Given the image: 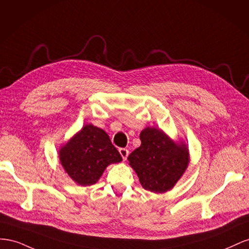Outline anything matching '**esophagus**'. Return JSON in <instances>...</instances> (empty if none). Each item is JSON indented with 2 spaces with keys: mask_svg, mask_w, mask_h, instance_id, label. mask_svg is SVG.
Segmentation results:
<instances>
[{
  "mask_svg": "<svg viewBox=\"0 0 249 249\" xmlns=\"http://www.w3.org/2000/svg\"><path fill=\"white\" fill-rule=\"evenodd\" d=\"M119 152H120L121 156H122V159L124 160H127V156H128V154H129V151L127 150V149H125V148H120L119 149Z\"/></svg>",
  "mask_w": 249,
  "mask_h": 249,
  "instance_id": "esophagus-1",
  "label": "esophagus"
}]
</instances>
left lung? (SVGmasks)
Wrapping results in <instances>:
<instances>
[{"mask_svg": "<svg viewBox=\"0 0 249 249\" xmlns=\"http://www.w3.org/2000/svg\"><path fill=\"white\" fill-rule=\"evenodd\" d=\"M142 144L129 156V165L145 190L165 193L179 180L189 165V149L175 143L167 134L147 127L140 134Z\"/></svg>", "mask_w": 249, "mask_h": 249, "instance_id": "1", "label": "left lung"}]
</instances>
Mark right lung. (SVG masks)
Returning <instances> with one entry per match:
<instances>
[{
  "mask_svg": "<svg viewBox=\"0 0 249 249\" xmlns=\"http://www.w3.org/2000/svg\"><path fill=\"white\" fill-rule=\"evenodd\" d=\"M65 171L80 186L96 183L110 164L122 160L117 148L103 129L88 124L59 149Z\"/></svg>",
  "mask_w": 249,
  "mask_h": 249,
  "instance_id": "1",
  "label": "right lung"
}]
</instances>
